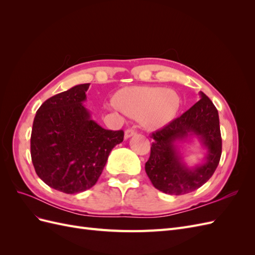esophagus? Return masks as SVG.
Here are the masks:
<instances>
[{"instance_id":"obj_1","label":"esophagus","mask_w":255,"mask_h":255,"mask_svg":"<svg viewBox=\"0 0 255 255\" xmlns=\"http://www.w3.org/2000/svg\"><path fill=\"white\" fill-rule=\"evenodd\" d=\"M137 134V132L135 129H133V128H128L127 130H126V133H125V137H126V139H128V138H129V137H132V136H134V135H136Z\"/></svg>"}]
</instances>
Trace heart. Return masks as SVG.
<instances>
[{
    "instance_id": "obj_1",
    "label": "heart",
    "mask_w": 255,
    "mask_h": 255,
    "mask_svg": "<svg viewBox=\"0 0 255 255\" xmlns=\"http://www.w3.org/2000/svg\"><path fill=\"white\" fill-rule=\"evenodd\" d=\"M114 102L128 117L142 120L150 129H157L174 119L181 99L175 91L167 88L134 86L118 91Z\"/></svg>"
}]
</instances>
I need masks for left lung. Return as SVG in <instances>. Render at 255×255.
Masks as SVG:
<instances>
[{
  "mask_svg": "<svg viewBox=\"0 0 255 255\" xmlns=\"http://www.w3.org/2000/svg\"><path fill=\"white\" fill-rule=\"evenodd\" d=\"M201 99L181 117L152 133L153 143L144 169L156 189L168 195L188 194L202 186L217 168L222 150L218 111L202 91ZM197 136L207 153L203 164L188 167L176 141Z\"/></svg>",
  "mask_w": 255,
  "mask_h": 255,
  "instance_id": "left-lung-1",
  "label": "left lung"
}]
</instances>
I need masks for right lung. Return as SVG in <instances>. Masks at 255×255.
Returning a JSON list of instances; mask_svg holds the SVG:
<instances>
[{
  "mask_svg": "<svg viewBox=\"0 0 255 255\" xmlns=\"http://www.w3.org/2000/svg\"><path fill=\"white\" fill-rule=\"evenodd\" d=\"M90 84H81L53 96L37 111L30 156L37 175L65 194L91 188L101 175L123 130L105 129L84 106Z\"/></svg>",
  "mask_w": 255,
  "mask_h": 255,
  "instance_id": "add662e5",
  "label": "right lung"
}]
</instances>
